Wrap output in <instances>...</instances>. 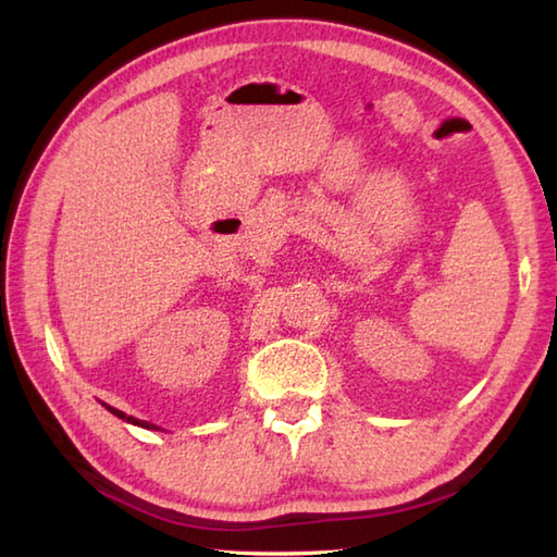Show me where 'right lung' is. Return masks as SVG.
Instances as JSON below:
<instances>
[{
    "instance_id": "obj_1",
    "label": "right lung",
    "mask_w": 557,
    "mask_h": 557,
    "mask_svg": "<svg viewBox=\"0 0 557 557\" xmlns=\"http://www.w3.org/2000/svg\"><path fill=\"white\" fill-rule=\"evenodd\" d=\"M108 407V405H104ZM114 417H120V419H124V421H128V423H134V425H140V429H158V425H152V423H148V421H140V419H134V417H126L124 411H120V409H114V407H108Z\"/></svg>"
}]
</instances>
